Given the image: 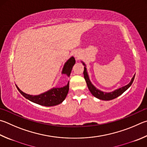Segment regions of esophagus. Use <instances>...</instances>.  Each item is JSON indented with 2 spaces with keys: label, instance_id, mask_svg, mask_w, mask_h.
I'll return each instance as SVG.
<instances>
[{
  "label": "esophagus",
  "instance_id": "obj_1",
  "mask_svg": "<svg viewBox=\"0 0 147 147\" xmlns=\"http://www.w3.org/2000/svg\"><path fill=\"white\" fill-rule=\"evenodd\" d=\"M75 57L77 58V59H78V57H79V55H78V54H76H76H75Z\"/></svg>",
  "mask_w": 147,
  "mask_h": 147
}]
</instances>
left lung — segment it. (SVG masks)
Wrapping results in <instances>:
<instances>
[{
    "label": "left lung",
    "mask_w": 147,
    "mask_h": 147,
    "mask_svg": "<svg viewBox=\"0 0 147 147\" xmlns=\"http://www.w3.org/2000/svg\"><path fill=\"white\" fill-rule=\"evenodd\" d=\"M83 64L85 65L84 63H83ZM84 78L87 83V87H88V88H89L90 92H91V94L96 98H97L100 100H113V99H114V98L118 97L119 96L122 94L123 93L125 90L129 89L130 85H132V82L134 80V77H135V75H134V76H133V78L131 80V81H130V82L128 85H125V86L123 87L119 88V89L114 90V91H113V92L107 93V92H102V91H101V90L97 89L96 88L94 85L91 84V82H90V80L89 78V76H88V74L87 73V69L85 67H84Z\"/></svg>",
    "instance_id": "obj_1"
}]
</instances>
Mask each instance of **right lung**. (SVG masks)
Returning <instances> with one entry per match:
<instances>
[{
  "mask_svg": "<svg viewBox=\"0 0 147 147\" xmlns=\"http://www.w3.org/2000/svg\"><path fill=\"white\" fill-rule=\"evenodd\" d=\"M75 63V59L73 57L69 58L63 66L62 73L66 74L67 76H70L72 68ZM17 86V85H16ZM17 88L21 94L28 100L38 104V105L51 107L58 105L65 100L69 91V83L65 87L61 88H53L48 91L42 93L41 94L37 96H33L27 94L23 92L17 86Z\"/></svg>",
  "mask_w": 147,
  "mask_h": 147,
  "instance_id": "right-lung-1",
  "label": "right lung"
}]
</instances>
